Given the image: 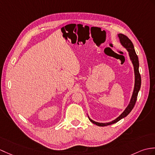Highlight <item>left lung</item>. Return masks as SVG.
Wrapping results in <instances>:
<instances>
[{
  "instance_id": "obj_1",
  "label": "left lung",
  "mask_w": 155,
  "mask_h": 155,
  "mask_svg": "<svg viewBox=\"0 0 155 155\" xmlns=\"http://www.w3.org/2000/svg\"><path fill=\"white\" fill-rule=\"evenodd\" d=\"M118 37H119V38H120V42L122 44V45L125 47V48H126L128 51L129 57H130V59L132 61V63H133V64H134V72H135V78L134 91V92H133V95L131 97V101H130V102H129V104L128 105V106L126 107V109L125 110L124 112L122 113L117 118H116L115 120L112 121L111 122H109V123L103 124V123H98V122L93 121L91 120V118L88 117L90 121L92 122L93 124H96V125H98V126H100V127H104V126H106V125H110L111 124H114L115 123H116V122L120 121V120H121L122 118L126 117L127 115L131 112V111L133 110L134 107L135 106L137 99L138 92L139 91L140 88H141V74H140L139 71V59H138V57H137V54L135 53L134 44H133L131 41L126 36V35H125L122 34H119Z\"/></svg>"
}]
</instances>
